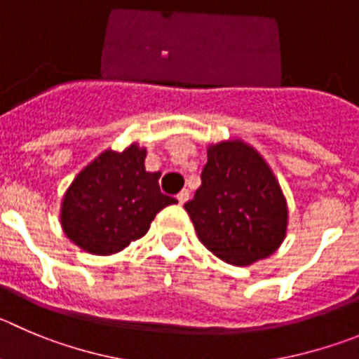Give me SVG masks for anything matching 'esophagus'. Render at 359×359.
<instances>
[{"mask_svg":"<svg viewBox=\"0 0 359 359\" xmlns=\"http://www.w3.org/2000/svg\"><path fill=\"white\" fill-rule=\"evenodd\" d=\"M177 200H179L180 205H184V203H186L187 200H189V191H187V189L180 191L179 195H177Z\"/></svg>","mask_w":359,"mask_h":359,"instance_id":"obj_1","label":"esophagus"}]
</instances>
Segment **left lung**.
<instances>
[{"label":"left lung","mask_w":359,"mask_h":359,"mask_svg":"<svg viewBox=\"0 0 359 359\" xmlns=\"http://www.w3.org/2000/svg\"><path fill=\"white\" fill-rule=\"evenodd\" d=\"M184 209L203 246L233 266L267 259L287 236L289 209L280 182L243 140L209 145L202 186Z\"/></svg>","instance_id":"left-lung-1"}]
</instances>
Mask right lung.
I'll list each match as a JSON object with an SVG mask.
<instances>
[{
  "label": "right lung",
  "instance_id": "add662e5",
  "mask_svg": "<svg viewBox=\"0 0 359 359\" xmlns=\"http://www.w3.org/2000/svg\"><path fill=\"white\" fill-rule=\"evenodd\" d=\"M147 149L104 150L76 175L63 195L65 236L92 255H113L150 229L156 214L177 203L159 189L161 173L145 170Z\"/></svg>",
  "mask_w": 359,
  "mask_h": 359
}]
</instances>
